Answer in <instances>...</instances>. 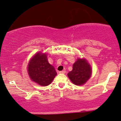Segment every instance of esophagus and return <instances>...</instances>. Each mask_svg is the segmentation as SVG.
<instances>
[{"instance_id": "esophagus-1", "label": "esophagus", "mask_w": 121, "mask_h": 121, "mask_svg": "<svg viewBox=\"0 0 121 121\" xmlns=\"http://www.w3.org/2000/svg\"><path fill=\"white\" fill-rule=\"evenodd\" d=\"M60 74H65V71L63 70V71H61L59 72Z\"/></svg>"}]
</instances>
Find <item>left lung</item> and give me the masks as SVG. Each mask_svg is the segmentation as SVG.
Masks as SVG:
<instances>
[{
    "instance_id": "8db88e82",
    "label": "left lung",
    "mask_w": 121,
    "mask_h": 121,
    "mask_svg": "<svg viewBox=\"0 0 121 121\" xmlns=\"http://www.w3.org/2000/svg\"><path fill=\"white\" fill-rule=\"evenodd\" d=\"M92 74V69L86 60L78 58L73 65V70L68 73L69 80L76 85H81L86 83Z\"/></svg>"
}]
</instances>
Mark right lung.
I'll return each mask as SVG.
<instances>
[{
    "instance_id": "1",
    "label": "right lung",
    "mask_w": 121,
    "mask_h": 121,
    "mask_svg": "<svg viewBox=\"0 0 121 121\" xmlns=\"http://www.w3.org/2000/svg\"><path fill=\"white\" fill-rule=\"evenodd\" d=\"M27 71L31 81L44 86L52 83L57 75L54 67L48 63L47 54L41 52L36 53L31 58Z\"/></svg>"
}]
</instances>
